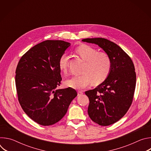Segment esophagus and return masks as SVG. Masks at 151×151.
Here are the masks:
<instances>
[{
    "label": "esophagus",
    "instance_id": "34e87169",
    "mask_svg": "<svg viewBox=\"0 0 151 151\" xmlns=\"http://www.w3.org/2000/svg\"><path fill=\"white\" fill-rule=\"evenodd\" d=\"M83 94V92L82 91H78V96H81Z\"/></svg>",
    "mask_w": 151,
    "mask_h": 151
}]
</instances>
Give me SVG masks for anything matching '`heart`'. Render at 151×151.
Listing matches in <instances>:
<instances>
[{
  "mask_svg": "<svg viewBox=\"0 0 151 151\" xmlns=\"http://www.w3.org/2000/svg\"><path fill=\"white\" fill-rule=\"evenodd\" d=\"M76 53L85 61L86 64L83 75L73 76L65 81L69 87L74 89H83L92 82L98 85L104 82L109 76L112 68V61L106 52H98L94 48L82 44L75 50ZM69 57L62 54L58 60V68L61 72L65 73L68 70Z\"/></svg>",
  "mask_w": 151,
  "mask_h": 151,
  "instance_id": "b5f03b06",
  "label": "heart"
}]
</instances>
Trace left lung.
I'll use <instances>...</instances> for the list:
<instances>
[{
    "label": "left lung",
    "instance_id": "obj_1",
    "mask_svg": "<svg viewBox=\"0 0 151 151\" xmlns=\"http://www.w3.org/2000/svg\"><path fill=\"white\" fill-rule=\"evenodd\" d=\"M83 42L98 45L112 61L111 73L97 87L85 91L90 100L88 114L102 126L113 124L122 118L133 102L136 75L131 58L120 47L104 38H87Z\"/></svg>",
    "mask_w": 151,
    "mask_h": 151
}]
</instances>
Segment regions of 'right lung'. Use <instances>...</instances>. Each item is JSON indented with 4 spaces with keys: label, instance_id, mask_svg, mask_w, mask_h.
Wrapping results in <instances>:
<instances>
[{
    "label": "right lung",
    "instance_id": "obj_1",
    "mask_svg": "<svg viewBox=\"0 0 151 151\" xmlns=\"http://www.w3.org/2000/svg\"><path fill=\"white\" fill-rule=\"evenodd\" d=\"M70 45L63 40L42 42L27 51L17 64L18 100L24 112L41 125L61 120L77 96L70 87L56 90L62 80L58 60Z\"/></svg>",
    "mask_w": 151,
    "mask_h": 151
}]
</instances>
